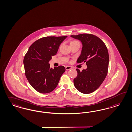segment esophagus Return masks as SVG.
<instances>
[{
  "instance_id": "34e87169",
  "label": "esophagus",
  "mask_w": 132,
  "mask_h": 132,
  "mask_svg": "<svg viewBox=\"0 0 132 132\" xmlns=\"http://www.w3.org/2000/svg\"><path fill=\"white\" fill-rule=\"evenodd\" d=\"M65 69H66V70H67V71H68L69 70H71V69H72V67H71V66H66L65 67Z\"/></svg>"
}]
</instances>
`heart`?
I'll return each instance as SVG.
<instances>
[{
  "instance_id": "heart-1",
  "label": "heart",
  "mask_w": 132,
  "mask_h": 132,
  "mask_svg": "<svg viewBox=\"0 0 132 132\" xmlns=\"http://www.w3.org/2000/svg\"><path fill=\"white\" fill-rule=\"evenodd\" d=\"M76 42V41H72V42Z\"/></svg>"
}]
</instances>
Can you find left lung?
Here are the masks:
<instances>
[{"label": "left lung", "instance_id": "1", "mask_svg": "<svg viewBox=\"0 0 132 132\" xmlns=\"http://www.w3.org/2000/svg\"><path fill=\"white\" fill-rule=\"evenodd\" d=\"M71 37L82 43L77 63L86 62L87 66L82 72L76 69L77 76L73 79L74 85L83 94H90L100 86L107 75L109 61L107 48L99 37L91 34H83Z\"/></svg>", "mask_w": 132, "mask_h": 132}]
</instances>
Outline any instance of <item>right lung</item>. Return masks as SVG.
<instances>
[{"label": "right lung", "instance_id": "right-lung-1", "mask_svg": "<svg viewBox=\"0 0 132 132\" xmlns=\"http://www.w3.org/2000/svg\"><path fill=\"white\" fill-rule=\"evenodd\" d=\"M67 36H47L35 41L25 55V76L31 85L42 94L53 91L65 71L63 66L50 67L49 62L56 54L59 46Z\"/></svg>", "mask_w": 132, "mask_h": 132}]
</instances>
